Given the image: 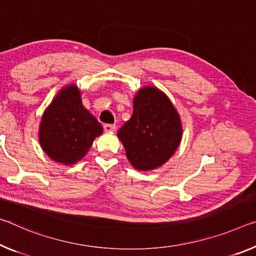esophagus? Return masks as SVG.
<instances>
[{"instance_id": "1", "label": "esophagus", "mask_w": 256, "mask_h": 256, "mask_svg": "<svg viewBox=\"0 0 256 256\" xmlns=\"http://www.w3.org/2000/svg\"><path fill=\"white\" fill-rule=\"evenodd\" d=\"M104 130L106 132H112V131H115V130H116V125L115 124H104Z\"/></svg>"}]
</instances>
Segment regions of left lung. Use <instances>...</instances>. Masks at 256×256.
<instances>
[{
  "label": "left lung",
  "instance_id": "obj_1",
  "mask_svg": "<svg viewBox=\"0 0 256 256\" xmlns=\"http://www.w3.org/2000/svg\"><path fill=\"white\" fill-rule=\"evenodd\" d=\"M181 122L176 108L156 88H144L133 101V114L117 136L136 168L149 171L166 163L179 147Z\"/></svg>",
  "mask_w": 256,
  "mask_h": 256
}]
</instances>
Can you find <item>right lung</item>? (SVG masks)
I'll use <instances>...</instances> for the list:
<instances>
[{"label": "right lung", "instance_id": "add662e5", "mask_svg": "<svg viewBox=\"0 0 256 256\" xmlns=\"http://www.w3.org/2000/svg\"><path fill=\"white\" fill-rule=\"evenodd\" d=\"M102 131V125L83 107L77 88L67 86L44 112L40 144L52 160L70 165L88 152Z\"/></svg>", "mask_w": 256, "mask_h": 256}]
</instances>
